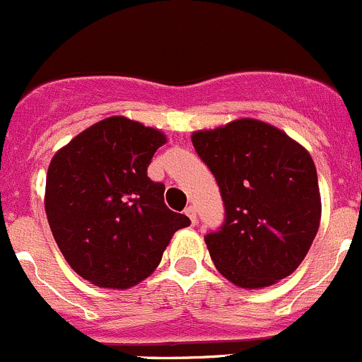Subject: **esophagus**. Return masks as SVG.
Segmentation results:
<instances>
[{
	"instance_id": "1",
	"label": "esophagus",
	"mask_w": 362,
	"mask_h": 362,
	"mask_svg": "<svg viewBox=\"0 0 362 362\" xmlns=\"http://www.w3.org/2000/svg\"><path fill=\"white\" fill-rule=\"evenodd\" d=\"M185 215H187V217L191 218L192 224H196V208L192 206V204H189V206L185 208Z\"/></svg>"
}]
</instances>
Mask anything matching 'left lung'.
<instances>
[{
  "label": "left lung",
  "instance_id": "left-lung-1",
  "mask_svg": "<svg viewBox=\"0 0 362 362\" xmlns=\"http://www.w3.org/2000/svg\"><path fill=\"white\" fill-rule=\"evenodd\" d=\"M192 145L224 202V224L204 236L215 268L243 289L289 276L320 224L319 180L308 151L255 119L196 131Z\"/></svg>",
  "mask_w": 362,
  "mask_h": 362
}]
</instances>
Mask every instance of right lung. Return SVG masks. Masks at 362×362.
I'll list each match as a JSON object with an SVG mask.
<instances>
[{
	"label": "right lung",
	"instance_id": "add662e5",
	"mask_svg": "<svg viewBox=\"0 0 362 362\" xmlns=\"http://www.w3.org/2000/svg\"><path fill=\"white\" fill-rule=\"evenodd\" d=\"M166 136L126 117L76 134L49 164L45 211L73 272L105 289H129L160 262L187 215L164 204L147 168Z\"/></svg>",
	"mask_w": 362,
	"mask_h": 362
}]
</instances>
